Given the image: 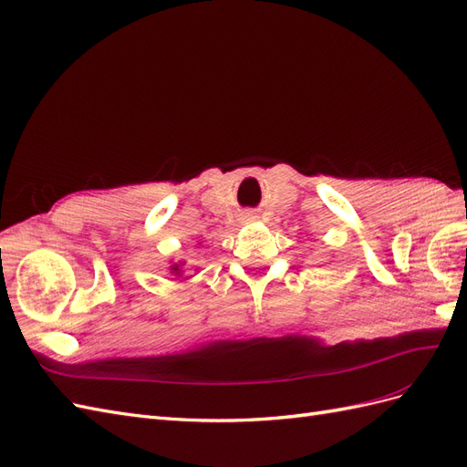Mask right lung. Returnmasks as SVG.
I'll return each mask as SVG.
<instances>
[{"label": "right lung", "mask_w": 467, "mask_h": 467, "mask_svg": "<svg viewBox=\"0 0 467 467\" xmlns=\"http://www.w3.org/2000/svg\"><path fill=\"white\" fill-rule=\"evenodd\" d=\"M171 271H172L174 275H179V276H181V273H182V271H181V265H172Z\"/></svg>", "instance_id": "1"}]
</instances>
